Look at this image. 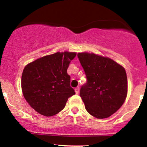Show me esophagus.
Returning a JSON list of instances; mask_svg holds the SVG:
<instances>
[{"label": "esophagus", "instance_id": "34e87169", "mask_svg": "<svg viewBox=\"0 0 147 147\" xmlns=\"http://www.w3.org/2000/svg\"><path fill=\"white\" fill-rule=\"evenodd\" d=\"M79 92H80V89H79V87H76V88H75V92L76 94H78Z\"/></svg>", "mask_w": 147, "mask_h": 147}]
</instances>
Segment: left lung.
<instances>
[{"label": "left lung", "instance_id": "left-lung-1", "mask_svg": "<svg viewBox=\"0 0 147 147\" xmlns=\"http://www.w3.org/2000/svg\"><path fill=\"white\" fill-rule=\"evenodd\" d=\"M78 57L87 80L80 92L87 111L97 119L109 117L126 100L125 69L109 57L94 53H79Z\"/></svg>", "mask_w": 147, "mask_h": 147}]
</instances>
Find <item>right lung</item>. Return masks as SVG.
<instances>
[{"label": "right lung", "instance_id": "obj_1", "mask_svg": "<svg viewBox=\"0 0 147 147\" xmlns=\"http://www.w3.org/2000/svg\"><path fill=\"white\" fill-rule=\"evenodd\" d=\"M75 52H57L28 64L23 71L21 89L25 99L41 115L51 117L65 108L75 94L67 74Z\"/></svg>", "mask_w": 147, "mask_h": 147}]
</instances>
